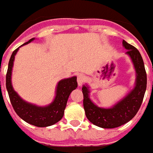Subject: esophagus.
<instances>
[{
  "label": "esophagus",
  "instance_id": "1",
  "mask_svg": "<svg viewBox=\"0 0 153 153\" xmlns=\"http://www.w3.org/2000/svg\"><path fill=\"white\" fill-rule=\"evenodd\" d=\"M85 81V76L83 74H79L77 76V84L79 86H81Z\"/></svg>",
  "mask_w": 153,
  "mask_h": 153
}]
</instances>
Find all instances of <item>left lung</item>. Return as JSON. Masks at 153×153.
<instances>
[{"label": "left lung", "instance_id": "1", "mask_svg": "<svg viewBox=\"0 0 153 153\" xmlns=\"http://www.w3.org/2000/svg\"><path fill=\"white\" fill-rule=\"evenodd\" d=\"M123 44L127 50L126 53L131 57L136 69L135 88L123 100L110 109L96 106L89 99L88 87L84 85L82 88L83 104L86 117L92 124L101 128L112 129L124 125L131 120L140 109L147 87V75L140 52L125 40L123 41Z\"/></svg>", "mask_w": 153, "mask_h": 153}]
</instances>
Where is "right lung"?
I'll use <instances>...</instances> for the list:
<instances>
[{"label": "right lung", "mask_w": 153, "mask_h": 153, "mask_svg": "<svg viewBox=\"0 0 153 153\" xmlns=\"http://www.w3.org/2000/svg\"><path fill=\"white\" fill-rule=\"evenodd\" d=\"M35 39L34 38L22 46L29 43ZM19 47L16 49L11 55L8 62V71L6 74V88L8 91L10 102L16 113L26 123L38 127L50 126L59 122L64 115V111L66 107L69 96L73 90L77 88L76 77L73 76L68 79L60 80L57 84L55 99L52 103L46 107H37L25 102L13 90L11 83V75L13 66V62L16 53Z\"/></svg>", "instance_id": "add662e5"}]
</instances>
